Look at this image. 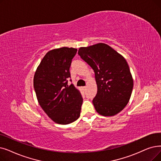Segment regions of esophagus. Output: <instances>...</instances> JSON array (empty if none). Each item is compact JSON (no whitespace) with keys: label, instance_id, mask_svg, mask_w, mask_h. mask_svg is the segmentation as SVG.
I'll return each instance as SVG.
<instances>
[{"label":"esophagus","instance_id":"esophagus-1","mask_svg":"<svg viewBox=\"0 0 161 161\" xmlns=\"http://www.w3.org/2000/svg\"><path fill=\"white\" fill-rule=\"evenodd\" d=\"M82 88H83V90H86V88H87V86H84V87H83Z\"/></svg>","mask_w":161,"mask_h":161}]
</instances>
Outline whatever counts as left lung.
Wrapping results in <instances>:
<instances>
[{
  "instance_id": "obj_1",
  "label": "left lung",
  "mask_w": 161,
  "mask_h": 161,
  "mask_svg": "<svg viewBox=\"0 0 161 161\" xmlns=\"http://www.w3.org/2000/svg\"><path fill=\"white\" fill-rule=\"evenodd\" d=\"M80 57L95 72L97 93L93 99L98 113L114 116L127 105L134 81L126 60L107 44L98 43L78 50Z\"/></svg>"
}]
</instances>
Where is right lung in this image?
Listing matches in <instances>:
<instances>
[{
	"instance_id": "right-lung-1",
	"label": "right lung",
	"mask_w": 161,
	"mask_h": 161,
	"mask_svg": "<svg viewBox=\"0 0 161 161\" xmlns=\"http://www.w3.org/2000/svg\"><path fill=\"white\" fill-rule=\"evenodd\" d=\"M77 51L62 47L48 51L34 75L33 87L39 105L60 124H70L80 116L81 95L73 84L68 85L69 67Z\"/></svg>"
}]
</instances>
